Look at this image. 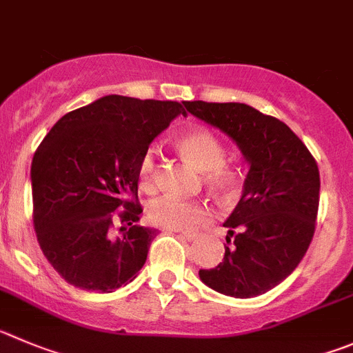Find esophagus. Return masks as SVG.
Listing matches in <instances>:
<instances>
[{
	"instance_id": "esophagus-1",
	"label": "esophagus",
	"mask_w": 353,
	"mask_h": 353,
	"mask_svg": "<svg viewBox=\"0 0 353 353\" xmlns=\"http://www.w3.org/2000/svg\"><path fill=\"white\" fill-rule=\"evenodd\" d=\"M177 235L183 236L184 240H190V242H192V240H195V239H199V233H196V232H177Z\"/></svg>"
}]
</instances>
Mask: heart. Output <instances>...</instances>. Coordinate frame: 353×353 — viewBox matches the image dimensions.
<instances>
[{
    "instance_id": "obj_1",
    "label": "heart",
    "mask_w": 353,
    "mask_h": 353,
    "mask_svg": "<svg viewBox=\"0 0 353 353\" xmlns=\"http://www.w3.org/2000/svg\"><path fill=\"white\" fill-rule=\"evenodd\" d=\"M179 148L190 160L203 170V183L219 195H232L239 186V170L226 163V150L223 143L207 128H192L179 137ZM157 150L148 148L141 157L139 184L146 192L157 188ZM210 216L207 203L199 200H177L160 196L148 205V219L151 225L167 230H193L205 223Z\"/></svg>"
}]
</instances>
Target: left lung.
<instances>
[{
    "label": "left lung",
    "instance_id": "8db88e82",
    "mask_svg": "<svg viewBox=\"0 0 353 353\" xmlns=\"http://www.w3.org/2000/svg\"><path fill=\"white\" fill-rule=\"evenodd\" d=\"M184 108L228 134L251 165L242 199L225 223L223 261L200 270V279L232 298L265 294L294 272L314 239L317 161L284 121L247 104L192 101Z\"/></svg>",
    "mask_w": 353,
    "mask_h": 353
}]
</instances>
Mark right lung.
<instances>
[{"label":"right lung","mask_w":353,"mask_h":353,"mask_svg":"<svg viewBox=\"0 0 353 353\" xmlns=\"http://www.w3.org/2000/svg\"><path fill=\"white\" fill-rule=\"evenodd\" d=\"M181 113L174 101L106 95L64 114L41 141L31 165L32 225L68 284L113 292L143 268L157 230L139 225L137 169Z\"/></svg>","instance_id":"right-lung-1"}]
</instances>
